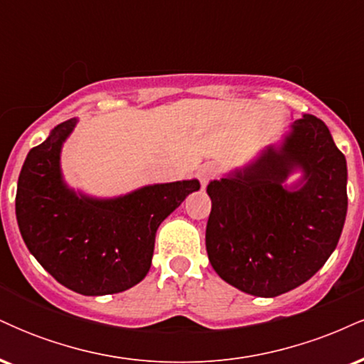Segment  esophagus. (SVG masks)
Wrapping results in <instances>:
<instances>
[{"label": "esophagus", "mask_w": 364, "mask_h": 364, "mask_svg": "<svg viewBox=\"0 0 364 364\" xmlns=\"http://www.w3.org/2000/svg\"><path fill=\"white\" fill-rule=\"evenodd\" d=\"M215 174H217L215 166L210 164V162H205V164H203V166H200V169H198V173H196V176H198L200 183H202V186L205 188L207 183L210 181V179L215 178Z\"/></svg>", "instance_id": "esophagus-1"}]
</instances>
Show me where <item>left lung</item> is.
I'll return each mask as SVG.
<instances>
[{
	"label": "left lung",
	"mask_w": 364,
	"mask_h": 364,
	"mask_svg": "<svg viewBox=\"0 0 364 364\" xmlns=\"http://www.w3.org/2000/svg\"><path fill=\"white\" fill-rule=\"evenodd\" d=\"M294 167L304 186H282ZM348 166L327 124L311 114L292 123L279 149L232 176L210 181L205 246L220 279L274 298L313 277L336 250L348 212Z\"/></svg>",
	"instance_id": "obj_1"
}]
</instances>
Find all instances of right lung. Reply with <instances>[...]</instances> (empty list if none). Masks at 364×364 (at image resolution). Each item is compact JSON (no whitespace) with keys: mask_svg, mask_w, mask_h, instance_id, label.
<instances>
[{"mask_svg":"<svg viewBox=\"0 0 364 364\" xmlns=\"http://www.w3.org/2000/svg\"><path fill=\"white\" fill-rule=\"evenodd\" d=\"M77 119L58 124L28 152L15 212L28 252L65 287L83 296L127 291L152 263L156 232L196 179L140 188L114 200L77 196L61 179L60 152Z\"/></svg>","mask_w":364,"mask_h":364,"instance_id":"1","label":"right lung"}]
</instances>
